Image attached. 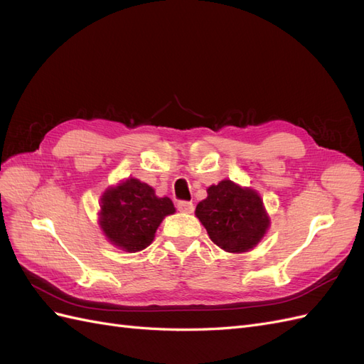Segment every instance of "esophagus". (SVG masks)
Wrapping results in <instances>:
<instances>
[{
	"label": "esophagus",
	"mask_w": 364,
	"mask_h": 364,
	"mask_svg": "<svg viewBox=\"0 0 364 364\" xmlns=\"http://www.w3.org/2000/svg\"><path fill=\"white\" fill-rule=\"evenodd\" d=\"M178 209L181 213H193L194 205L193 202H186V200H181L178 202Z\"/></svg>",
	"instance_id": "1"
}]
</instances>
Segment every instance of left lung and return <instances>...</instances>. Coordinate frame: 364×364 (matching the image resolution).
Wrapping results in <instances>:
<instances>
[{"instance_id":"1","label":"left lung","mask_w":364,"mask_h":364,"mask_svg":"<svg viewBox=\"0 0 364 364\" xmlns=\"http://www.w3.org/2000/svg\"><path fill=\"white\" fill-rule=\"evenodd\" d=\"M196 215L218 247L234 253L255 247L269 228L258 193L228 179L209 186L208 197L196 208Z\"/></svg>"}]
</instances>
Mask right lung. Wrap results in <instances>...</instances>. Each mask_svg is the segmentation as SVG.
<instances>
[{"label": "right lung", "mask_w": 364, "mask_h": 364, "mask_svg": "<svg viewBox=\"0 0 364 364\" xmlns=\"http://www.w3.org/2000/svg\"><path fill=\"white\" fill-rule=\"evenodd\" d=\"M176 211L168 197L138 179H127L102 197L100 225L112 245L127 252L146 249L165 215Z\"/></svg>", "instance_id": "1"}]
</instances>
